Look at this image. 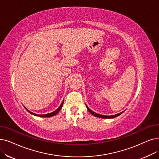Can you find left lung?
<instances>
[{"mask_svg":"<svg viewBox=\"0 0 159 159\" xmlns=\"http://www.w3.org/2000/svg\"><path fill=\"white\" fill-rule=\"evenodd\" d=\"M86 108H87V110L89 111V112H90L93 116H96L98 117V118H105V119H110V118H116V117L120 115H121L123 112H121L118 114H116V115H112V116H104V115H101V114H97L94 112H93L92 110H91L90 109H89L87 106H86Z\"/></svg>","mask_w":159,"mask_h":159,"instance_id":"1","label":"left lung"}]
</instances>
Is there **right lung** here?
<instances>
[{"mask_svg": "<svg viewBox=\"0 0 159 159\" xmlns=\"http://www.w3.org/2000/svg\"><path fill=\"white\" fill-rule=\"evenodd\" d=\"M64 100H63V101H62V102L61 103V105H60V106L56 110H55V111H54V112H51V113H49V114H43V115H39V114H34V113H33V112H30V111H29V110H28V109H26V110H27V111H28L29 113H30L31 114H32V115H34V116H39V117H45V118H50V117H52V116H55L56 114H57L58 112H59V111L60 110H61V107H62V106H63V104H64Z\"/></svg>", "mask_w": 159, "mask_h": 159, "instance_id": "add662e5", "label": "right lung"}]
</instances>
